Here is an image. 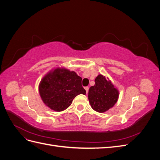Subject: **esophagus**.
Here are the masks:
<instances>
[{
  "label": "esophagus",
  "mask_w": 160,
  "mask_h": 160,
  "mask_svg": "<svg viewBox=\"0 0 160 160\" xmlns=\"http://www.w3.org/2000/svg\"><path fill=\"white\" fill-rule=\"evenodd\" d=\"M85 91H86V93H88V91H89V88H88V87H85Z\"/></svg>",
  "instance_id": "34e87169"
}]
</instances>
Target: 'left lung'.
Masks as SVG:
<instances>
[{
  "label": "left lung",
  "instance_id": "8db88e82",
  "mask_svg": "<svg viewBox=\"0 0 160 160\" xmlns=\"http://www.w3.org/2000/svg\"><path fill=\"white\" fill-rule=\"evenodd\" d=\"M95 82V85L89 90V101L95 111L103 113L112 108L117 102L119 91L110 81L101 75L96 77Z\"/></svg>",
  "mask_w": 160,
  "mask_h": 160
}]
</instances>
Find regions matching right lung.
I'll use <instances>...</instances> for the list:
<instances>
[{"label":"right lung","mask_w":160,"mask_h":160,"mask_svg":"<svg viewBox=\"0 0 160 160\" xmlns=\"http://www.w3.org/2000/svg\"><path fill=\"white\" fill-rule=\"evenodd\" d=\"M82 78L74 71L57 68L42 79L38 87L44 103L55 111L66 109L79 94H86L81 85Z\"/></svg>","instance_id":"1"}]
</instances>
